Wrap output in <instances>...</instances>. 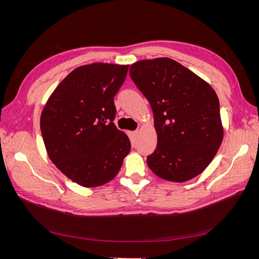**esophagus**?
I'll return each mask as SVG.
<instances>
[{"label":"esophagus","mask_w":259,"mask_h":259,"mask_svg":"<svg viewBox=\"0 0 259 259\" xmlns=\"http://www.w3.org/2000/svg\"><path fill=\"white\" fill-rule=\"evenodd\" d=\"M138 136V131H133V132H130V137L131 139L133 140V142H135L136 138Z\"/></svg>","instance_id":"esophagus-1"}]
</instances>
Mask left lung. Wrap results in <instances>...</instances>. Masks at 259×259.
Returning a JSON list of instances; mask_svg holds the SVG:
<instances>
[{
	"label": "left lung",
	"mask_w": 259,
	"mask_h": 259,
	"mask_svg": "<svg viewBox=\"0 0 259 259\" xmlns=\"http://www.w3.org/2000/svg\"><path fill=\"white\" fill-rule=\"evenodd\" d=\"M130 75L153 111L158 145L148 166L159 177L184 183L214 159L224 138L219 99L211 86L170 58L139 60Z\"/></svg>",
	"instance_id": "left-lung-1"
}]
</instances>
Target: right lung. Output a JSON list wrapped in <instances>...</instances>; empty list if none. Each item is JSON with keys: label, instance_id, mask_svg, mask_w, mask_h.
<instances>
[{"label": "right lung", "instance_id": "obj_1", "mask_svg": "<svg viewBox=\"0 0 259 259\" xmlns=\"http://www.w3.org/2000/svg\"><path fill=\"white\" fill-rule=\"evenodd\" d=\"M128 65L95 62L70 72L50 96L41 133L51 161L68 178L92 188L113 179L131 142L113 123L114 96Z\"/></svg>", "mask_w": 259, "mask_h": 259}]
</instances>
